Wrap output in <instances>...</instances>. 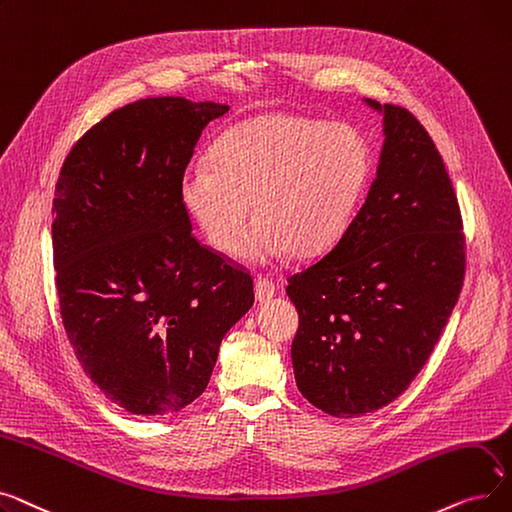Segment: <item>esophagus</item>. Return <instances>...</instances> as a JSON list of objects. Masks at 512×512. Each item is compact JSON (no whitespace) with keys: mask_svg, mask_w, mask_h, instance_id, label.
<instances>
[{"mask_svg":"<svg viewBox=\"0 0 512 512\" xmlns=\"http://www.w3.org/2000/svg\"><path fill=\"white\" fill-rule=\"evenodd\" d=\"M254 291H256V300L258 302H269L273 296H275V283L273 279H266V277H260L256 279V285H254Z\"/></svg>","mask_w":512,"mask_h":512,"instance_id":"1","label":"esophagus"}]
</instances>
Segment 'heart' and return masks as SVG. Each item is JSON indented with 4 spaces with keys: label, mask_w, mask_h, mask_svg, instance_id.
I'll list each match as a JSON object with an SVG mask.
<instances>
[{
    "label": "heart",
    "mask_w": 512,
    "mask_h": 512,
    "mask_svg": "<svg viewBox=\"0 0 512 512\" xmlns=\"http://www.w3.org/2000/svg\"><path fill=\"white\" fill-rule=\"evenodd\" d=\"M369 175L367 143L348 125L294 114L252 118L216 141L212 162L187 166L181 198L223 252L256 264L287 250L312 256L344 233Z\"/></svg>",
    "instance_id": "1"
}]
</instances>
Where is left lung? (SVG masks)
Wrapping results in <instances>:
<instances>
[{"instance_id": "left-lung-1", "label": "left lung", "mask_w": 512, "mask_h": 512, "mask_svg": "<svg viewBox=\"0 0 512 512\" xmlns=\"http://www.w3.org/2000/svg\"><path fill=\"white\" fill-rule=\"evenodd\" d=\"M369 196L333 248L287 277L300 327L291 344L302 396L352 419L394 402L425 367L465 279V233L444 160L402 106L383 108Z\"/></svg>"}]
</instances>
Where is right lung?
I'll list each match as a JSON object with an SVG mask.
<instances>
[{
  "instance_id": "add662e5",
  "label": "right lung",
  "mask_w": 512,
  "mask_h": 512,
  "mask_svg": "<svg viewBox=\"0 0 512 512\" xmlns=\"http://www.w3.org/2000/svg\"><path fill=\"white\" fill-rule=\"evenodd\" d=\"M227 106L148 97L68 152L52 248L62 325L85 375L133 415H175L210 381L225 333L254 304L241 264L191 233L181 179Z\"/></svg>"
}]
</instances>
